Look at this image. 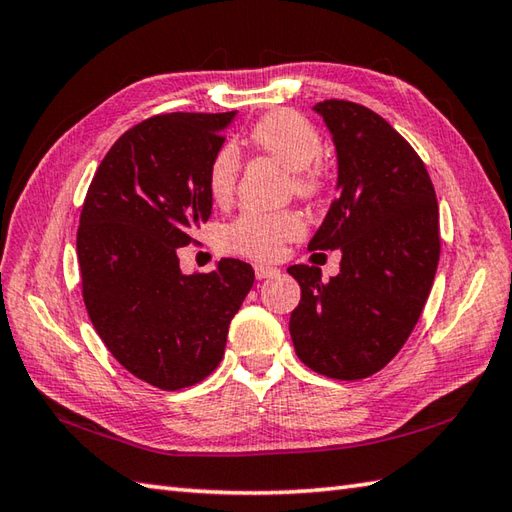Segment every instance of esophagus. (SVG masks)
I'll list each match as a JSON object with an SVG mask.
<instances>
[{"label": "esophagus", "mask_w": 512, "mask_h": 512, "mask_svg": "<svg viewBox=\"0 0 512 512\" xmlns=\"http://www.w3.org/2000/svg\"><path fill=\"white\" fill-rule=\"evenodd\" d=\"M255 275H257V279L273 277V275H277V268L268 266V264H255Z\"/></svg>", "instance_id": "esophagus-1"}]
</instances>
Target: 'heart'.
<instances>
[{
    "instance_id": "b5f03b06",
    "label": "heart",
    "mask_w": 512,
    "mask_h": 512,
    "mask_svg": "<svg viewBox=\"0 0 512 512\" xmlns=\"http://www.w3.org/2000/svg\"><path fill=\"white\" fill-rule=\"evenodd\" d=\"M248 143L281 167L292 171V189L306 200L319 198L325 187L321 162L323 140L319 129L306 116L292 110H273L250 127ZM239 176V154L226 143L215 151L209 165V193L215 202H228L235 193ZM306 231L301 213L246 209L233 222L222 226L220 244L226 253L242 255L259 262L277 259L288 242H295Z\"/></svg>"
}]
</instances>
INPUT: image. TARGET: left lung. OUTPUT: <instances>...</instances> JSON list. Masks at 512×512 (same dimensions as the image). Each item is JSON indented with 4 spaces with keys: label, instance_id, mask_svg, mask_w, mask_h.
Returning <instances> with one entry per match:
<instances>
[{
    "label": "left lung",
    "instance_id": "8db88e82",
    "mask_svg": "<svg viewBox=\"0 0 512 512\" xmlns=\"http://www.w3.org/2000/svg\"><path fill=\"white\" fill-rule=\"evenodd\" d=\"M339 160V195L310 250L341 248V273L297 264L301 301L290 314L295 352L317 374H376L409 339L440 259L438 200L427 167L383 116L330 99L314 105Z\"/></svg>",
    "mask_w": 512,
    "mask_h": 512
}]
</instances>
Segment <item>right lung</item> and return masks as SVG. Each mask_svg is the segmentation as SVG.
I'll use <instances>...</instances> for the list:
<instances>
[{"label": "right lung", "mask_w": 512, "mask_h": 512, "mask_svg": "<svg viewBox=\"0 0 512 512\" xmlns=\"http://www.w3.org/2000/svg\"><path fill=\"white\" fill-rule=\"evenodd\" d=\"M235 112L158 114L116 140L96 169L76 231L85 310L129 374L165 391L220 365L255 273L222 259L182 275L178 248L211 217L209 165Z\"/></svg>", "instance_id": "obj_1"}]
</instances>
